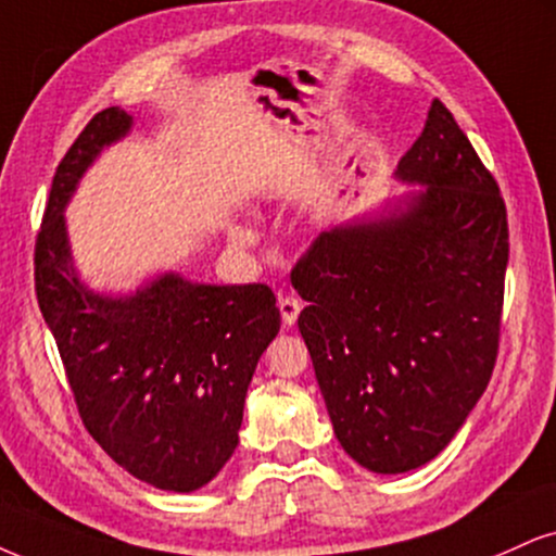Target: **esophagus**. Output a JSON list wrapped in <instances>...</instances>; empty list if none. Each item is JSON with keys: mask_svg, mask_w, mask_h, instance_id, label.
<instances>
[{"mask_svg": "<svg viewBox=\"0 0 556 556\" xmlns=\"http://www.w3.org/2000/svg\"><path fill=\"white\" fill-rule=\"evenodd\" d=\"M278 309H280V317H283V325H296L299 319V312H301V301L293 299V296H280L278 299Z\"/></svg>", "mask_w": 556, "mask_h": 556, "instance_id": "esophagus-1", "label": "esophagus"}]
</instances>
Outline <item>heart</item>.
I'll return each instance as SVG.
<instances>
[{
    "label": "heart",
    "instance_id": "1",
    "mask_svg": "<svg viewBox=\"0 0 556 556\" xmlns=\"http://www.w3.org/2000/svg\"><path fill=\"white\" fill-rule=\"evenodd\" d=\"M229 237L235 239L237 244H252L257 239L255 229H250V226H244V224H231L229 226Z\"/></svg>",
    "mask_w": 556,
    "mask_h": 556
}]
</instances>
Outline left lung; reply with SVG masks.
I'll use <instances>...</instances> for the list:
<instances>
[{
    "mask_svg": "<svg viewBox=\"0 0 556 556\" xmlns=\"http://www.w3.org/2000/svg\"><path fill=\"white\" fill-rule=\"evenodd\" d=\"M394 175L425 188L321 231L291 270L334 435L376 475L435 458L488 389L510 250L495 177L441 100Z\"/></svg>",
    "mask_w": 556,
    "mask_h": 556,
    "instance_id": "1",
    "label": "left lung"
}]
</instances>
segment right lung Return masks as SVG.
I'll list each match as a JSON object with an SVG mask.
<instances>
[{
    "label": "right lung",
    "instance_id": "add662e5",
    "mask_svg": "<svg viewBox=\"0 0 556 556\" xmlns=\"http://www.w3.org/2000/svg\"><path fill=\"white\" fill-rule=\"evenodd\" d=\"M131 123L105 108L56 167L36 239L38 306L89 435L141 482L193 492L235 454L247 387L280 312L265 283L205 286L164 273L115 299L81 283L64 208L94 156Z\"/></svg>",
    "mask_w": 556,
    "mask_h": 556
}]
</instances>
